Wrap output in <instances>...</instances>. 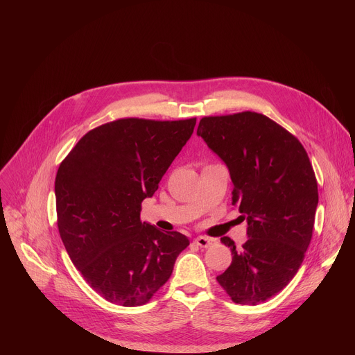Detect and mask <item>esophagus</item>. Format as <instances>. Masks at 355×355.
<instances>
[{
	"mask_svg": "<svg viewBox=\"0 0 355 355\" xmlns=\"http://www.w3.org/2000/svg\"><path fill=\"white\" fill-rule=\"evenodd\" d=\"M193 243H195L196 245H199V247H209L211 244L215 243V240H212V239H209V237H205V236H199V237H196V239L193 240Z\"/></svg>",
	"mask_w": 355,
	"mask_h": 355,
	"instance_id": "1",
	"label": "esophagus"
}]
</instances>
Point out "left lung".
Instances as JSON below:
<instances>
[{"label": "left lung", "mask_w": 355, "mask_h": 355, "mask_svg": "<svg viewBox=\"0 0 355 355\" xmlns=\"http://www.w3.org/2000/svg\"><path fill=\"white\" fill-rule=\"evenodd\" d=\"M196 133L227 166L232 204L248 225L240 248L220 239L233 259L216 279L234 303L257 305L282 291L305 259L319 202L313 167L302 143L263 114L205 116Z\"/></svg>", "instance_id": "8db88e82"}]
</instances>
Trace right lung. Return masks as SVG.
<instances>
[{
  "label": "right lung",
  "mask_w": 355,
  "mask_h": 355,
  "mask_svg": "<svg viewBox=\"0 0 355 355\" xmlns=\"http://www.w3.org/2000/svg\"><path fill=\"white\" fill-rule=\"evenodd\" d=\"M196 118H123L85 133L55 181L58 227L76 268L111 303L140 306L171 277L189 240L140 220Z\"/></svg>",
  "instance_id": "right-lung-1"
}]
</instances>
